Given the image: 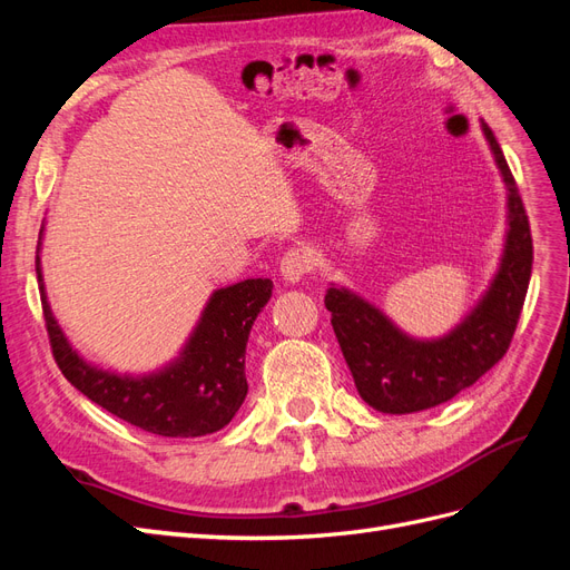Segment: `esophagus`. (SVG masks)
<instances>
[{
	"instance_id": "1",
	"label": "esophagus",
	"mask_w": 570,
	"mask_h": 570,
	"mask_svg": "<svg viewBox=\"0 0 570 570\" xmlns=\"http://www.w3.org/2000/svg\"><path fill=\"white\" fill-rule=\"evenodd\" d=\"M314 271V256L308 249L304 247H289L283 254V262H281V273L285 275V281L289 283H297L302 281L304 275H308Z\"/></svg>"
}]
</instances>
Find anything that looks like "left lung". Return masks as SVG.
<instances>
[{
    "mask_svg": "<svg viewBox=\"0 0 570 570\" xmlns=\"http://www.w3.org/2000/svg\"><path fill=\"white\" fill-rule=\"evenodd\" d=\"M509 187V235L497 278L471 316L442 340L419 342L347 289L331 287L325 306L354 385L368 406L413 413L452 400L502 358L519 325L532 273V235L523 199L490 126L482 124Z\"/></svg>",
    "mask_w": 570,
    "mask_h": 570,
    "instance_id": "1",
    "label": "left lung"
}]
</instances>
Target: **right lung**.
Instances as JSON below:
<instances>
[{
	"mask_svg": "<svg viewBox=\"0 0 570 570\" xmlns=\"http://www.w3.org/2000/svg\"><path fill=\"white\" fill-rule=\"evenodd\" d=\"M45 327L59 371L88 400L120 421L161 438H199L226 428L247 396L245 350L252 323L271 299L273 283L254 278L214 292L183 356L147 377L97 371L71 350L45 297L36 262Z\"/></svg>",
	"mask_w": 570,
	"mask_h": 570,
	"instance_id": "right-lung-1",
	"label": "right lung"
}]
</instances>
